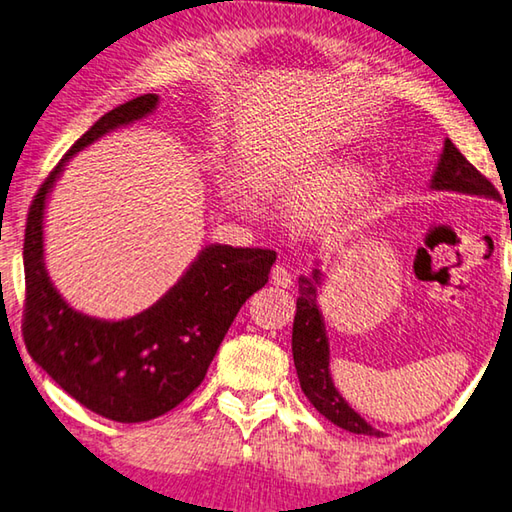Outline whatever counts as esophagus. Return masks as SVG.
Segmentation results:
<instances>
[{
	"mask_svg": "<svg viewBox=\"0 0 512 512\" xmlns=\"http://www.w3.org/2000/svg\"><path fill=\"white\" fill-rule=\"evenodd\" d=\"M272 283L278 285V287H289V285H292V272H289L287 265H283V263L274 265V269H272Z\"/></svg>",
	"mask_w": 512,
	"mask_h": 512,
	"instance_id": "esophagus-1",
	"label": "esophagus"
}]
</instances>
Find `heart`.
Instances as JSON below:
<instances>
[{
	"mask_svg": "<svg viewBox=\"0 0 512 512\" xmlns=\"http://www.w3.org/2000/svg\"><path fill=\"white\" fill-rule=\"evenodd\" d=\"M263 178H265V182H269V185H276V187H283V189L292 187V185H289V182L285 180V173L278 171L276 167L265 169V171H263ZM296 187H298V196H301V198L307 200V202H312V205H321V200L325 198L323 187H314V189H303L301 185H296Z\"/></svg>",
	"mask_w": 512,
	"mask_h": 512,
	"instance_id": "obj_1",
	"label": "heart"
}]
</instances>
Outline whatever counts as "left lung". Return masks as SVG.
<instances>
[{
  "mask_svg": "<svg viewBox=\"0 0 512 512\" xmlns=\"http://www.w3.org/2000/svg\"><path fill=\"white\" fill-rule=\"evenodd\" d=\"M432 189L439 191H459V194L470 196H484V198H499V191L495 189L484 173L477 171L466 160L452 140L443 142V153L439 160V167L432 176ZM318 283V269L314 278L301 276L298 278V298H296V316L292 327V352H294V365L298 381L305 397L310 399L312 406L323 414L327 421L339 426L354 435H370L381 437L383 432L374 430L368 421L361 419L345 399L334 388L330 376V345H327L325 325L321 312L316 307V287Z\"/></svg>",
  "mask_w": 512,
  "mask_h": 512,
  "instance_id": "obj_1",
  "label": "left lung"
}]
</instances>
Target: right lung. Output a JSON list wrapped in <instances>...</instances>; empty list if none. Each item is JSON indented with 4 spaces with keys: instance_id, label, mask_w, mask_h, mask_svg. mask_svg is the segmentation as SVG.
I'll list each match as a JSON object with an SVG mask.
<instances>
[{
    "instance_id": "1",
    "label": "right lung",
    "mask_w": 512,
    "mask_h": 512,
    "mask_svg": "<svg viewBox=\"0 0 512 512\" xmlns=\"http://www.w3.org/2000/svg\"><path fill=\"white\" fill-rule=\"evenodd\" d=\"M156 104L158 95L147 93L104 113L37 189L24 234L22 334L28 354L84 408L120 423L156 419L198 388L238 310L265 287L276 260L274 249L209 245L156 305L124 321L84 316L57 294L44 269L48 191L73 153L144 118Z\"/></svg>"
}]
</instances>
